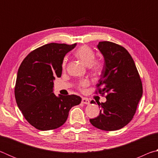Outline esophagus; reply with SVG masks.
<instances>
[{
    "mask_svg": "<svg viewBox=\"0 0 158 158\" xmlns=\"http://www.w3.org/2000/svg\"><path fill=\"white\" fill-rule=\"evenodd\" d=\"M81 102L83 104H85V105H89V104H90V100L88 98H82V100H81Z\"/></svg>",
    "mask_w": 158,
    "mask_h": 158,
    "instance_id": "obj_1",
    "label": "esophagus"
}]
</instances>
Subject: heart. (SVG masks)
<instances>
[{
    "mask_svg": "<svg viewBox=\"0 0 158 158\" xmlns=\"http://www.w3.org/2000/svg\"><path fill=\"white\" fill-rule=\"evenodd\" d=\"M76 56L81 60L85 65L89 66V69L93 73H98L103 68V63L100 60L95 59V53L93 49H92L90 47L87 45H83L80 47L77 50L75 53ZM66 66V60H64L63 62V69L65 68ZM89 81L86 79L81 80L78 84V89L84 91L85 89L89 86Z\"/></svg>",
    "mask_w": 158,
    "mask_h": 158,
    "instance_id": "b5f03b06",
    "label": "heart"
}]
</instances>
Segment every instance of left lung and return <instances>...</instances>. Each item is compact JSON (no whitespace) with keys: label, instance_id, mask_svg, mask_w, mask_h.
I'll use <instances>...</instances> for the list:
<instances>
[{"label":"left lung","instance_id":"left-lung-1","mask_svg":"<svg viewBox=\"0 0 158 158\" xmlns=\"http://www.w3.org/2000/svg\"><path fill=\"white\" fill-rule=\"evenodd\" d=\"M98 48L105 58V65L95 93L102 96L106 93V101L98 103L102 110L90 122L100 130L114 131L132 120L142 96V82L132 56L123 47L102 41Z\"/></svg>","mask_w":158,"mask_h":158}]
</instances>
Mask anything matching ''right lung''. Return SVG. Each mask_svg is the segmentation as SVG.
I'll return each mask as SVG.
<instances>
[{
    "instance_id": "right-lung-1",
    "label": "right lung",
    "mask_w": 158,
    "mask_h": 158,
    "mask_svg": "<svg viewBox=\"0 0 158 158\" xmlns=\"http://www.w3.org/2000/svg\"><path fill=\"white\" fill-rule=\"evenodd\" d=\"M76 44H44L29 53L21 63L15 87L16 102L26 121L37 130L60 127L69 109L81 103L78 95L56 97L53 93V81L61 77L64 56Z\"/></svg>"
}]
</instances>
